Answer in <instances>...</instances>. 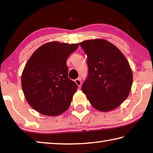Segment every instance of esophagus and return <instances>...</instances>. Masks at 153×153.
Listing matches in <instances>:
<instances>
[{
  "label": "esophagus",
  "instance_id": "34e87169",
  "mask_svg": "<svg viewBox=\"0 0 153 153\" xmlns=\"http://www.w3.org/2000/svg\"><path fill=\"white\" fill-rule=\"evenodd\" d=\"M75 82L76 83V84L77 85V86H79V88L80 87V86H81L82 84V82H81V77H78V78H77L75 79Z\"/></svg>",
  "mask_w": 153,
  "mask_h": 153
}]
</instances>
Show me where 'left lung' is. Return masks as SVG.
Returning <instances> with one entry per match:
<instances>
[{
	"label": "left lung",
	"instance_id": "obj_1",
	"mask_svg": "<svg viewBox=\"0 0 153 153\" xmlns=\"http://www.w3.org/2000/svg\"><path fill=\"white\" fill-rule=\"evenodd\" d=\"M80 46L87 55L88 73L82 90L93 107L108 111L127 98L133 76L128 60L113 44L102 39L85 40Z\"/></svg>",
	"mask_w": 153,
	"mask_h": 153
}]
</instances>
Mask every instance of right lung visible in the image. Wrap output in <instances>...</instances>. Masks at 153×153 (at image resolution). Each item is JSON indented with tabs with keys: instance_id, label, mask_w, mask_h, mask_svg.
I'll list each match as a JSON object with an SVG mask.
<instances>
[{
	"instance_id": "right-lung-1",
	"label": "right lung",
	"mask_w": 153,
	"mask_h": 153,
	"mask_svg": "<svg viewBox=\"0 0 153 153\" xmlns=\"http://www.w3.org/2000/svg\"><path fill=\"white\" fill-rule=\"evenodd\" d=\"M79 44H45L31 56L22 76L27 102L42 115H60L69 108L77 84L68 77L66 61Z\"/></svg>"
}]
</instances>
